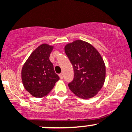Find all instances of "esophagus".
Listing matches in <instances>:
<instances>
[{"label": "esophagus", "mask_w": 132, "mask_h": 132, "mask_svg": "<svg viewBox=\"0 0 132 132\" xmlns=\"http://www.w3.org/2000/svg\"><path fill=\"white\" fill-rule=\"evenodd\" d=\"M59 77H60V78L61 79H63V77H64L63 73H60V74H59Z\"/></svg>", "instance_id": "34e87169"}]
</instances>
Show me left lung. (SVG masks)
I'll list each match as a JSON object with an SVG mask.
<instances>
[{
    "mask_svg": "<svg viewBox=\"0 0 132 132\" xmlns=\"http://www.w3.org/2000/svg\"><path fill=\"white\" fill-rule=\"evenodd\" d=\"M64 51L73 68L74 77L68 84L70 90L82 99L94 97L105 79V66L102 56L89 43L76 40Z\"/></svg>",
    "mask_w": 132,
    "mask_h": 132,
    "instance_id": "left-lung-1",
    "label": "left lung"
}]
</instances>
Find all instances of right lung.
<instances>
[{"mask_svg": "<svg viewBox=\"0 0 132 132\" xmlns=\"http://www.w3.org/2000/svg\"><path fill=\"white\" fill-rule=\"evenodd\" d=\"M53 46L43 44L29 56L21 70V79L27 91L36 98L47 95L59 80L49 56Z\"/></svg>", "mask_w": 132, "mask_h": 132, "instance_id": "1", "label": "right lung"}]
</instances>
